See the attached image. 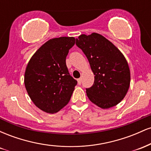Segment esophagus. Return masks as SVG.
<instances>
[{
	"instance_id": "esophagus-1",
	"label": "esophagus",
	"mask_w": 151,
	"mask_h": 151,
	"mask_svg": "<svg viewBox=\"0 0 151 151\" xmlns=\"http://www.w3.org/2000/svg\"><path fill=\"white\" fill-rule=\"evenodd\" d=\"M77 81H78V84H81V78H79V79H77Z\"/></svg>"
}]
</instances>
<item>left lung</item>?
<instances>
[{
	"instance_id": "8db88e82",
	"label": "left lung",
	"mask_w": 151,
	"mask_h": 151,
	"mask_svg": "<svg viewBox=\"0 0 151 151\" xmlns=\"http://www.w3.org/2000/svg\"><path fill=\"white\" fill-rule=\"evenodd\" d=\"M76 45L89 60L93 74L92 86L86 89L92 103L109 109L120 103L129 89L131 74L128 62L121 51L101 35H81Z\"/></svg>"
}]
</instances>
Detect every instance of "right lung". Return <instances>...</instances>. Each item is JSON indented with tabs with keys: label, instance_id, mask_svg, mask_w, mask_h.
Here are the masks:
<instances>
[{
	"label": "right lung",
	"instance_id": "add662e5",
	"mask_svg": "<svg viewBox=\"0 0 151 151\" xmlns=\"http://www.w3.org/2000/svg\"><path fill=\"white\" fill-rule=\"evenodd\" d=\"M75 38L60 37L46 42L27 64L24 83L36 106L49 114L68 104L77 81L69 73L66 58Z\"/></svg>",
	"mask_w": 151,
	"mask_h": 151
}]
</instances>
